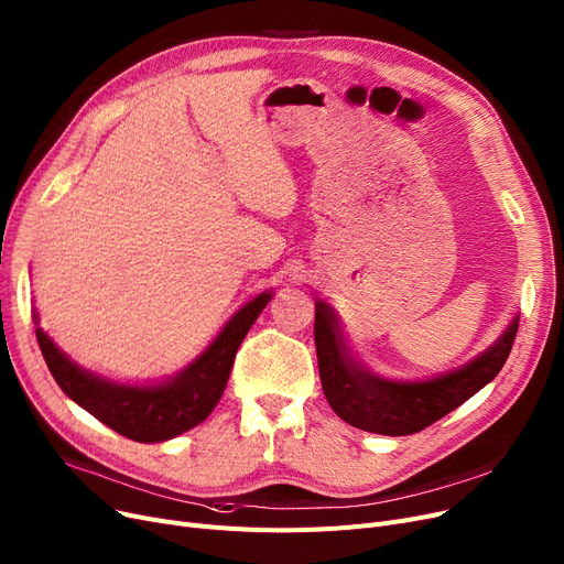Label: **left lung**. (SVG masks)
<instances>
[{
    "mask_svg": "<svg viewBox=\"0 0 564 564\" xmlns=\"http://www.w3.org/2000/svg\"><path fill=\"white\" fill-rule=\"evenodd\" d=\"M517 337V321L485 354L445 377L399 383L371 377L348 356L337 316L326 303H316L314 344L318 377L333 411L362 432L409 436L422 432L449 411L462 406L477 390L496 379Z\"/></svg>",
    "mask_w": 564,
    "mask_h": 564,
    "instance_id": "8db88e82",
    "label": "left lung"
}]
</instances>
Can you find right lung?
<instances>
[{
	"label": "right lung",
	"instance_id": "add662e5",
	"mask_svg": "<svg viewBox=\"0 0 564 564\" xmlns=\"http://www.w3.org/2000/svg\"><path fill=\"white\" fill-rule=\"evenodd\" d=\"M273 296L259 293L236 312L206 351L165 386H117L70 362L52 339L36 328V339L47 369L59 388L117 434L138 443H160L174 438L208 417L220 401L240 341L248 335L261 310Z\"/></svg>",
	"mask_w": 564,
	"mask_h": 564
}]
</instances>
